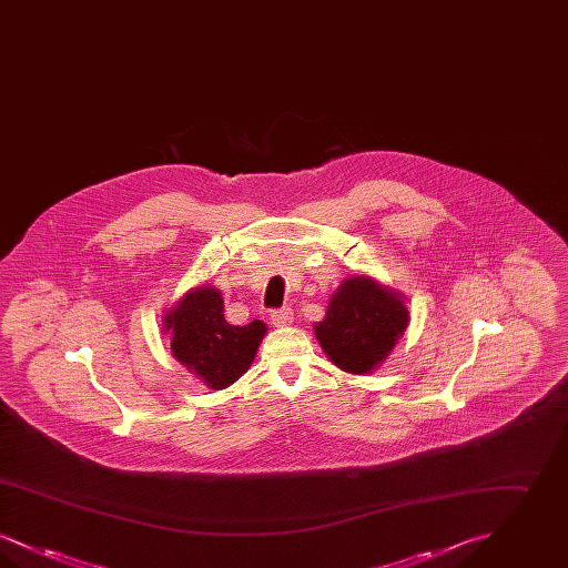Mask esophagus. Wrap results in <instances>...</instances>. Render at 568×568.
Returning a JSON list of instances; mask_svg holds the SVG:
<instances>
[{
  "label": "esophagus",
  "mask_w": 568,
  "mask_h": 568,
  "mask_svg": "<svg viewBox=\"0 0 568 568\" xmlns=\"http://www.w3.org/2000/svg\"><path fill=\"white\" fill-rule=\"evenodd\" d=\"M271 320L272 324L276 325V327H283V325L292 324V320H294V313H292V308L283 306V308H276V311H272Z\"/></svg>",
  "instance_id": "1"
}]
</instances>
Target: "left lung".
<instances>
[{
  "mask_svg": "<svg viewBox=\"0 0 568 568\" xmlns=\"http://www.w3.org/2000/svg\"><path fill=\"white\" fill-rule=\"evenodd\" d=\"M408 311L403 297L371 276H352L329 300L315 336L325 355L345 373L366 375L405 334Z\"/></svg>",
  "mask_w": 568,
  "mask_h": 568,
  "instance_id": "8db88e82",
  "label": "left lung"
}]
</instances>
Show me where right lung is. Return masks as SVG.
<instances>
[{
  "mask_svg": "<svg viewBox=\"0 0 568 568\" xmlns=\"http://www.w3.org/2000/svg\"><path fill=\"white\" fill-rule=\"evenodd\" d=\"M163 327L170 332L172 355L211 389H225L248 371L266 334V324L232 325L223 317L219 290L202 285L168 311Z\"/></svg>",
  "mask_w": 568,
  "mask_h": 568,
  "instance_id": "obj_1",
  "label": "right lung"
}]
</instances>
